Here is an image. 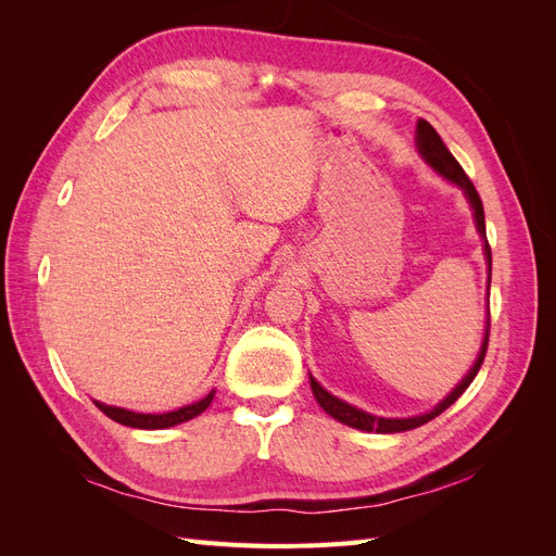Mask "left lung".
<instances>
[{
	"instance_id": "obj_1",
	"label": "left lung",
	"mask_w": 556,
	"mask_h": 556,
	"mask_svg": "<svg viewBox=\"0 0 556 556\" xmlns=\"http://www.w3.org/2000/svg\"><path fill=\"white\" fill-rule=\"evenodd\" d=\"M417 150L419 155L425 157V162L429 166H433L435 172H439L443 178H447L450 182L459 185V188L464 190L466 199L470 208H473V217H476V227L480 231V237L484 241V255H486V266H490V280L492 282V248L490 243H486V233H484V208H482V201H480V194L478 190L473 188V182H470V178L464 174L462 164L454 160V155L447 150V146L443 143V139L439 137V131H435L427 121H417ZM486 290H490V285H486ZM486 343H490V319H486V329H484V341H482V348L478 352V359L476 364L470 366V371L466 374V378L454 387V390L435 406L433 410L425 413V415H415V417H401V419H392V417H376L371 413L366 410H359L355 406H350V403L336 399L333 394H329L323 384H319L313 376H311V390L317 399L319 406H323V410L327 415H331L333 419H339V422L352 427V429H359V431H376V433H399V431H410V429H417L427 425L429 419L439 417L445 408H450L454 401H457L464 392L466 387L473 382V378L478 376L480 366L484 362V355H486Z\"/></svg>"
}]
</instances>
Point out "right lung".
<instances>
[{
  "instance_id": "1",
  "label": "right lung",
  "mask_w": 556,
  "mask_h": 556,
  "mask_svg": "<svg viewBox=\"0 0 556 556\" xmlns=\"http://www.w3.org/2000/svg\"><path fill=\"white\" fill-rule=\"evenodd\" d=\"M213 394H206L201 401L197 403H190V406H182L178 410H172V413H162V415H150V413H134V410H125V408H115V406H106V403H99L94 401V406L102 410L106 417H111L113 422L117 425H125V427H134V429H169V427H176L180 422H188V419L197 417L204 413L211 401H213Z\"/></svg>"
}]
</instances>
